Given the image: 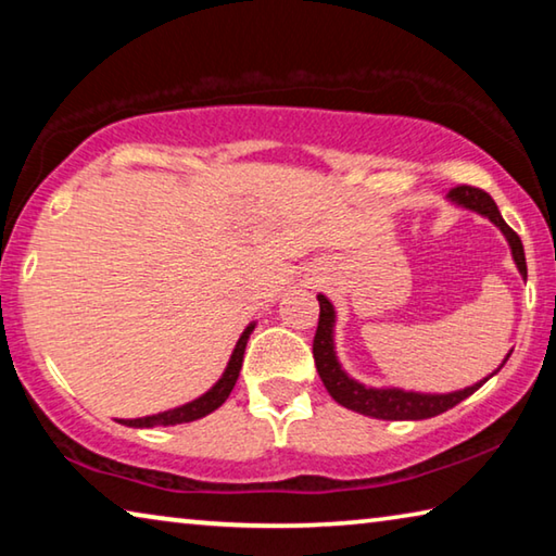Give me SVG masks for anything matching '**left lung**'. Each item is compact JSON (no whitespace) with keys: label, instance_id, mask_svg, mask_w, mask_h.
<instances>
[{"label":"left lung","instance_id":"1","mask_svg":"<svg viewBox=\"0 0 556 556\" xmlns=\"http://www.w3.org/2000/svg\"><path fill=\"white\" fill-rule=\"evenodd\" d=\"M448 201L460 205V208H468L483 218L491 220L495 228H501L505 235L507 244H510L513 260L520 275L527 277V262H525V250H522V240L510 225L503 220L501 211H497L495 201L488 195L481 188L473 186H456L448 191ZM318 306H321V314H318V328L314 336V361H316V370L321 375V380L326 384V390L331 397L343 404L345 409H353L357 414H365V417H375V419H390V421H404V419H429L437 417V414L446 412L451 407H456L458 402H464L470 397L483 382L493 378L495 372H501L510 353L505 355V361L501 368L495 372L488 375L481 382L470 384L466 390H456V392H446V394H429V392H412V390H400V388H368V384L353 380L348 375L341 363L336 357V343H333V326H336V308L331 301H328L324 294H318Z\"/></svg>","mask_w":556,"mask_h":556}]
</instances>
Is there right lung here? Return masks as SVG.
I'll list each match as a JSON object with an SVG mask.
<instances>
[{
    "label": "right lung",
    "instance_id": "1",
    "mask_svg": "<svg viewBox=\"0 0 556 556\" xmlns=\"http://www.w3.org/2000/svg\"><path fill=\"white\" fill-rule=\"evenodd\" d=\"M255 331V324H250L244 328L238 345H235V351L230 355V363L228 368H225L223 378L213 384V388L201 394L199 400L193 402H186L181 407H174V409H166V412H159V414H149V417H139V419H117L119 425L125 427H137V429H149V427H174V425H186V421H195L205 417V414H211L220 407V404L230 397V392L235 388V382H238V375L242 368V355H244V345L250 341V333Z\"/></svg>",
    "mask_w": 556,
    "mask_h": 556
}]
</instances>
